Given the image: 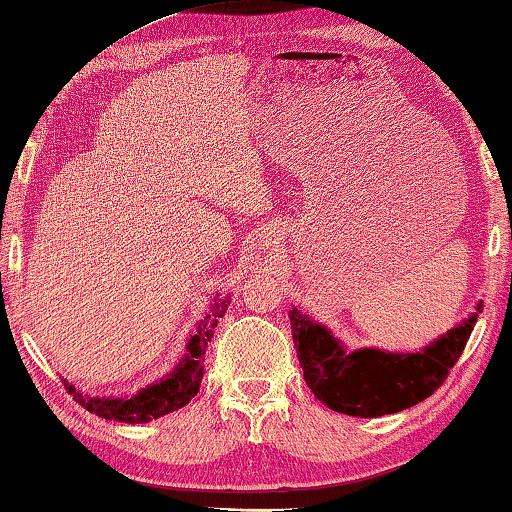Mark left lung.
<instances>
[{
	"mask_svg": "<svg viewBox=\"0 0 512 512\" xmlns=\"http://www.w3.org/2000/svg\"><path fill=\"white\" fill-rule=\"evenodd\" d=\"M483 303L415 353L346 348L328 326L291 307V332L307 387L330 410L348 417H383L428 399L458 362Z\"/></svg>",
	"mask_w": 512,
	"mask_h": 512,
	"instance_id": "left-lung-1",
	"label": "left lung"
}]
</instances>
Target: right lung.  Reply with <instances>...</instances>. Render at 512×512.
I'll list each match as a JSON object with an SVG mask.
<instances>
[{"mask_svg": "<svg viewBox=\"0 0 512 512\" xmlns=\"http://www.w3.org/2000/svg\"><path fill=\"white\" fill-rule=\"evenodd\" d=\"M230 305V296H214L209 300L207 312L198 321L196 330L191 332L189 342H186V351L173 369L166 376L154 380L148 387H141L139 392L125 394V396H93L77 389L68 380L66 383L68 392L75 396L79 405H84L93 415L109 419V421H123V424H148L152 419H159L184 408L193 396L198 394L202 373H205V348L207 342L214 335V328L218 321L223 319V314Z\"/></svg>", "mask_w": 512, "mask_h": 512, "instance_id": "add662e5", "label": "right lung"}]
</instances>
